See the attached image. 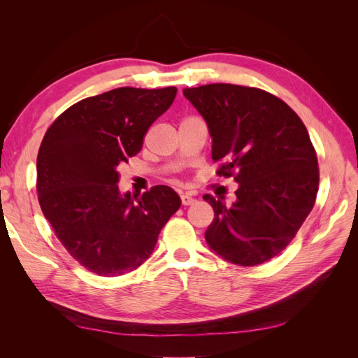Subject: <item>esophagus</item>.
<instances>
[{
    "instance_id": "34e87169",
    "label": "esophagus",
    "mask_w": 358,
    "mask_h": 358,
    "mask_svg": "<svg viewBox=\"0 0 358 358\" xmlns=\"http://www.w3.org/2000/svg\"><path fill=\"white\" fill-rule=\"evenodd\" d=\"M180 201H182L183 206H191V204H194V201H196V199L188 196V194H182V196H180Z\"/></svg>"
}]
</instances>
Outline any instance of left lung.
Segmentation results:
<instances>
[{
  "label": "left lung",
  "mask_w": 358,
  "mask_h": 358,
  "mask_svg": "<svg viewBox=\"0 0 358 358\" xmlns=\"http://www.w3.org/2000/svg\"><path fill=\"white\" fill-rule=\"evenodd\" d=\"M183 95L212 136L216 175L239 183L230 208L206 194L215 212L204 233L227 262L257 266L294 239L317 200L315 148L299 115L273 94L251 86L212 83Z\"/></svg>",
  "instance_id": "1"
}]
</instances>
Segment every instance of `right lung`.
I'll use <instances>...</instances> for the list:
<instances>
[{"label":"right lung","instance_id":"add662e5","mask_svg":"<svg viewBox=\"0 0 358 358\" xmlns=\"http://www.w3.org/2000/svg\"><path fill=\"white\" fill-rule=\"evenodd\" d=\"M175 86L117 88L61 113L37 155L43 215L67 252L90 272L121 276L142 266L180 208L170 187L119 192L117 167L140 152L149 127L175 100Z\"/></svg>","mask_w":358,"mask_h":358}]
</instances>
